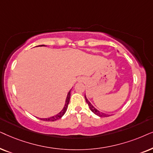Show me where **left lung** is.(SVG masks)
I'll return each instance as SVG.
<instances>
[{
    "mask_svg": "<svg viewBox=\"0 0 153 153\" xmlns=\"http://www.w3.org/2000/svg\"><path fill=\"white\" fill-rule=\"evenodd\" d=\"M85 101H86V102L87 103V104H88V105H89V109H90L91 112H93V113H94L95 115H97L99 116V117H108V116H110V115H108V114L104 113H103V112L99 111V110H97V108H94V105L91 104L90 102H89L88 99H87L86 95H85Z\"/></svg>",
    "mask_w": 153,
    "mask_h": 153,
    "instance_id": "8db88e82",
    "label": "left lung"
}]
</instances>
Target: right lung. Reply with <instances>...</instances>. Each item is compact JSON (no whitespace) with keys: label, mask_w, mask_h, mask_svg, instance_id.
<instances>
[{"label":"right lung","mask_w":153,"mask_h":153,"mask_svg":"<svg viewBox=\"0 0 153 153\" xmlns=\"http://www.w3.org/2000/svg\"><path fill=\"white\" fill-rule=\"evenodd\" d=\"M38 46H45V45H38ZM71 91V89L68 91V94H67L66 99V101H65L64 106V108H63V109L62 110V111L59 112V113H57L55 115L52 116V117H50L48 118H40V119L42 120H44V121H55V120H59V119H60V118L64 115L65 113H66L67 108H68L69 101H70Z\"/></svg>","instance_id":"add662e5"}]
</instances>
